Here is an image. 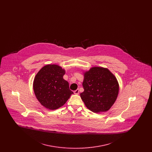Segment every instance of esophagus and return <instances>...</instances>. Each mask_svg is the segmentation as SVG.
Instances as JSON below:
<instances>
[{
  "label": "esophagus",
  "mask_w": 152,
  "mask_h": 152,
  "mask_svg": "<svg viewBox=\"0 0 152 152\" xmlns=\"http://www.w3.org/2000/svg\"><path fill=\"white\" fill-rule=\"evenodd\" d=\"M74 94H79V89H77L76 90H75L74 91Z\"/></svg>",
  "instance_id": "obj_1"
}]
</instances>
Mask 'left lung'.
I'll return each instance as SVG.
<instances>
[{
    "label": "left lung",
    "mask_w": 152,
    "mask_h": 152,
    "mask_svg": "<svg viewBox=\"0 0 152 152\" xmlns=\"http://www.w3.org/2000/svg\"><path fill=\"white\" fill-rule=\"evenodd\" d=\"M83 86L84 91L80 97L93 112L108 110L116 101L119 90L115 76L108 69L98 66L85 72Z\"/></svg>",
    "instance_id": "obj_1"
}]
</instances>
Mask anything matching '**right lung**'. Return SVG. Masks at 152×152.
<instances>
[{
    "mask_svg": "<svg viewBox=\"0 0 152 152\" xmlns=\"http://www.w3.org/2000/svg\"><path fill=\"white\" fill-rule=\"evenodd\" d=\"M64 69L58 65H47L36 74L33 88L37 99L48 109L62 107L73 94L63 79Z\"/></svg>",
    "mask_w": 152,
    "mask_h": 152,
    "instance_id": "right-lung-1",
    "label": "right lung"
}]
</instances>
